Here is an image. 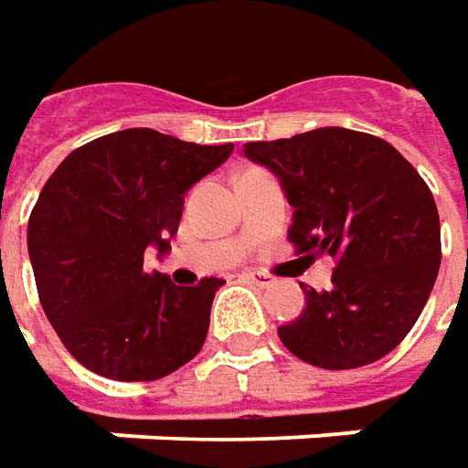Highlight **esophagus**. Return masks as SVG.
Instances as JSON below:
<instances>
[{
	"instance_id": "34e87169",
	"label": "esophagus",
	"mask_w": 468,
	"mask_h": 468,
	"mask_svg": "<svg viewBox=\"0 0 468 468\" xmlns=\"http://www.w3.org/2000/svg\"><path fill=\"white\" fill-rule=\"evenodd\" d=\"M247 279L252 281L255 286H262V289H268V286L276 283V279H273L271 273H261V271H258V273H247Z\"/></svg>"
}]
</instances>
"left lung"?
Segmentation results:
<instances>
[{
    "label": "left lung",
    "mask_w": 468,
    "mask_h": 468,
    "mask_svg": "<svg viewBox=\"0 0 468 468\" xmlns=\"http://www.w3.org/2000/svg\"><path fill=\"white\" fill-rule=\"evenodd\" d=\"M244 155L281 179L297 255H331V289L302 283L307 307L281 325L283 346L323 369L383 359L414 328L441 268V218L430 187L390 143L320 127Z\"/></svg>",
    "instance_id": "1"
}]
</instances>
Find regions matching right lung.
Returning a JSON list of instances; mask_svg holds the SVG:
<instances>
[{"label": "right lung", "mask_w": 468, "mask_h": 468, "mask_svg": "<svg viewBox=\"0 0 468 468\" xmlns=\"http://www.w3.org/2000/svg\"><path fill=\"white\" fill-rule=\"evenodd\" d=\"M234 151L133 127L64 158L27 221V255L48 323L82 367L140 383L203 349L210 304L224 286H176L143 268L145 250H171L185 192Z\"/></svg>", "instance_id": "add662e5"}]
</instances>
